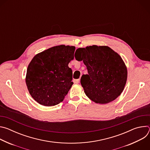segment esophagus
Instances as JSON below:
<instances>
[{"instance_id":"1","label":"esophagus","mask_w":150,"mask_h":150,"mask_svg":"<svg viewBox=\"0 0 150 150\" xmlns=\"http://www.w3.org/2000/svg\"><path fill=\"white\" fill-rule=\"evenodd\" d=\"M79 81H80V79H74V80L73 81V82H74L75 83H79Z\"/></svg>"}]
</instances>
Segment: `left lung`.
I'll return each mask as SVG.
<instances>
[{
    "label": "left lung",
    "instance_id": "8db88e82",
    "mask_svg": "<svg viewBox=\"0 0 150 150\" xmlns=\"http://www.w3.org/2000/svg\"><path fill=\"white\" fill-rule=\"evenodd\" d=\"M76 60L83 61L88 74L81 83L86 96L96 103L104 104L116 99L126 83L127 70L121 56L107 46L78 48Z\"/></svg>",
    "mask_w": 150,
    "mask_h": 150
}]
</instances>
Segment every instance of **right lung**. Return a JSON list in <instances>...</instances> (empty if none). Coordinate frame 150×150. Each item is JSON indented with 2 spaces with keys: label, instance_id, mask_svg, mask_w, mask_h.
Instances as JSON below:
<instances>
[{
  "label": "right lung",
  "instance_id": "add662e5",
  "mask_svg": "<svg viewBox=\"0 0 150 150\" xmlns=\"http://www.w3.org/2000/svg\"><path fill=\"white\" fill-rule=\"evenodd\" d=\"M75 46L59 45L42 51L33 58L27 68L28 90L38 103L53 106L63 101L72 84L69 63L74 59Z\"/></svg>",
  "mask_w": 150,
  "mask_h": 150
}]
</instances>
